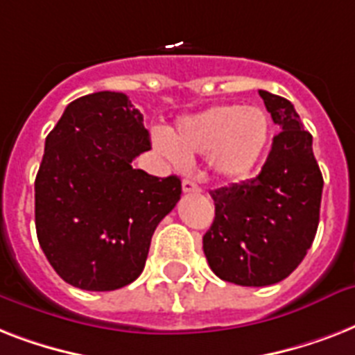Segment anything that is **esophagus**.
Masks as SVG:
<instances>
[{"label": "esophagus", "mask_w": 355, "mask_h": 355, "mask_svg": "<svg viewBox=\"0 0 355 355\" xmlns=\"http://www.w3.org/2000/svg\"><path fill=\"white\" fill-rule=\"evenodd\" d=\"M182 191L184 193H200V188L193 180H189V178H184L182 180Z\"/></svg>", "instance_id": "34e87169"}]
</instances>
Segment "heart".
Listing matches in <instances>:
<instances>
[{"label": "heart", "instance_id": "heart-1", "mask_svg": "<svg viewBox=\"0 0 355 355\" xmlns=\"http://www.w3.org/2000/svg\"><path fill=\"white\" fill-rule=\"evenodd\" d=\"M269 139V121L259 108L214 107L182 118L173 136L156 132L155 149L173 164L208 155L210 169L225 180H243L258 166Z\"/></svg>", "mask_w": 355, "mask_h": 355}]
</instances>
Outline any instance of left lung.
<instances>
[{"mask_svg":"<svg viewBox=\"0 0 355 355\" xmlns=\"http://www.w3.org/2000/svg\"><path fill=\"white\" fill-rule=\"evenodd\" d=\"M259 96L280 132L258 177L211 191L216 217L202 237L211 270L247 287L278 284L300 265L317 234L324 186L313 138L291 101Z\"/></svg>","mask_w":355,"mask_h":355,"instance_id":"1","label":"left lung"}]
</instances>
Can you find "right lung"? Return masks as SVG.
Returning a JSON list of instances; mask_svg holds the SVG:
<instances>
[{
  "instance_id": "right-lung-1",
  "label": "right lung",
  "mask_w": 355,
  "mask_h": 355,
  "mask_svg": "<svg viewBox=\"0 0 355 355\" xmlns=\"http://www.w3.org/2000/svg\"><path fill=\"white\" fill-rule=\"evenodd\" d=\"M150 149L144 116L119 92L69 103L35 180L36 236L64 282L114 291L141 275L150 237L177 206L180 178L134 169Z\"/></svg>"
}]
</instances>
